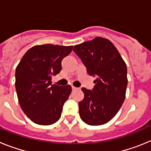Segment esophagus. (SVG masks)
Returning a JSON list of instances; mask_svg holds the SVG:
<instances>
[{"mask_svg": "<svg viewBox=\"0 0 151 151\" xmlns=\"http://www.w3.org/2000/svg\"><path fill=\"white\" fill-rule=\"evenodd\" d=\"M72 89H73V91H75V90H77V89H78V88H76V87H72Z\"/></svg>", "mask_w": 151, "mask_h": 151, "instance_id": "34e87169", "label": "esophagus"}]
</instances>
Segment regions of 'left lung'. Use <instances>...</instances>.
Instances as JSON below:
<instances>
[{"mask_svg": "<svg viewBox=\"0 0 151 151\" xmlns=\"http://www.w3.org/2000/svg\"><path fill=\"white\" fill-rule=\"evenodd\" d=\"M89 76L96 77L94 88H82L84 99L78 103L82 120L101 125L118 113L125 97L127 66L111 41L97 37L73 47Z\"/></svg>", "mask_w": 151, "mask_h": 151, "instance_id": "left-lung-1", "label": "left lung"}]
</instances>
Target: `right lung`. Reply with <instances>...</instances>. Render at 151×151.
I'll return each instance as SVG.
<instances>
[{
	"instance_id": "add662e5",
	"label": "right lung",
	"mask_w": 151,
	"mask_h": 151,
	"mask_svg": "<svg viewBox=\"0 0 151 151\" xmlns=\"http://www.w3.org/2000/svg\"><path fill=\"white\" fill-rule=\"evenodd\" d=\"M72 50L73 46L49 44L34 46L18 64L15 86L19 103L35 123L49 125L60 118L72 88L69 85H51V78L61 71V62Z\"/></svg>"
}]
</instances>
